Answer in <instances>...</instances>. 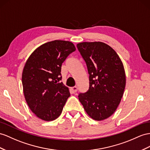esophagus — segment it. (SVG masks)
<instances>
[{"label": "esophagus", "mask_w": 150, "mask_h": 150, "mask_svg": "<svg viewBox=\"0 0 150 150\" xmlns=\"http://www.w3.org/2000/svg\"><path fill=\"white\" fill-rule=\"evenodd\" d=\"M77 90H78L77 87L74 86V87H71V91L72 92V93H74V94L76 93V92H77Z\"/></svg>", "instance_id": "34e87169"}]
</instances>
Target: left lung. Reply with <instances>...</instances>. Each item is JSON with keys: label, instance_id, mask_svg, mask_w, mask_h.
<instances>
[{"label": "left lung", "instance_id": "left-lung-1", "mask_svg": "<svg viewBox=\"0 0 150 150\" xmlns=\"http://www.w3.org/2000/svg\"><path fill=\"white\" fill-rule=\"evenodd\" d=\"M76 47L89 74V90L79 94V101L90 117L103 120L116 111L124 94V65L115 50L103 42H81Z\"/></svg>", "mask_w": 150, "mask_h": 150}]
</instances>
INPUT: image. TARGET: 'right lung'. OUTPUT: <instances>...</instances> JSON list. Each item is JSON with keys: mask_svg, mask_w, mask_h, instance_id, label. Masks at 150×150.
Returning <instances> with one entry per match:
<instances>
[{"mask_svg": "<svg viewBox=\"0 0 150 150\" xmlns=\"http://www.w3.org/2000/svg\"><path fill=\"white\" fill-rule=\"evenodd\" d=\"M76 50L65 40H53L37 47L29 56L22 74L25 100L36 116L45 121L59 117L70 93L63 82L61 65Z\"/></svg>", "mask_w": 150, "mask_h": 150, "instance_id": "1", "label": "right lung"}]
</instances>
